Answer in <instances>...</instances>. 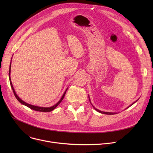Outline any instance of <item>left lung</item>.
Instances as JSON below:
<instances>
[{
    "label": "left lung",
    "mask_w": 153,
    "mask_h": 153,
    "mask_svg": "<svg viewBox=\"0 0 153 153\" xmlns=\"http://www.w3.org/2000/svg\"><path fill=\"white\" fill-rule=\"evenodd\" d=\"M134 103H135V102H134ZM133 105V104H132ZM131 106V105H130ZM96 110H97V111H99V112H100V113H102V114H107V115H114V114H116L115 113H111V112H105V111H100V110H97V109H96V108H95Z\"/></svg>",
    "instance_id": "8db88e82"
}]
</instances>
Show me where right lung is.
<instances>
[{
  "label": "right lung",
  "instance_id": "add662e5",
  "mask_svg": "<svg viewBox=\"0 0 153 153\" xmlns=\"http://www.w3.org/2000/svg\"><path fill=\"white\" fill-rule=\"evenodd\" d=\"M10 68H11V63H10V65L9 73V80H10V85H11V87H12V91H13V92L14 95L15 96L16 99H17L18 100V101H19V102H20L22 104H23V105H25V106L29 107L30 108H31V109H32V110H36V111H43V112H49V111H51L53 110H54L56 107H57V106L59 105V104L61 102V101L63 100V99H64V96H65V94H66V91L64 93V94H63V95H62V97H61V99H60V100H59L57 103L55 104L54 105H53V106H52V107H38V106L32 105H30V104H28V103H26L25 102L23 101L22 99H20L19 97V96L17 95V94L15 93V90H14L13 87V85H12V82H11V79H10V69H11Z\"/></svg>",
  "mask_w": 153,
  "mask_h": 153
}]
</instances>
